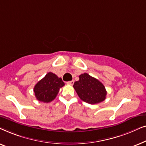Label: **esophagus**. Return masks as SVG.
I'll list each match as a JSON object with an SVG mask.
<instances>
[{"mask_svg":"<svg viewBox=\"0 0 146 146\" xmlns=\"http://www.w3.org/2000/svg\"><path fill=\"white\" fill-rule=\"evenodd\" d=\"M68 84H70V85H72V86L74 84V80H72V81H69V82H66Z\"/></svg>","mask_w":146,"mask_h":146,"instance_id":"34e87169","label":"esophagus"}]
</instances>
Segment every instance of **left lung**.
Instances as JSON below:
<instances>
[{
	"instance_id": "left-lung-1",
	"label": "left lung",
	"mask_w": 146,
	"mask_h": 146,
	"mask_svg": "<svg viewBox=\"0 0 146 146\" xmlns=\"http://www.w3.org/2000/svg\"><path fill=\"white\" fill-rule=\"evenodd\" d=\"M73 87L82 100L90 104H96L105 100L107 92L103 84L98 80L84 73L79 76Z\"/></svg>"
}]
</instances>
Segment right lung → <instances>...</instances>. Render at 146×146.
Segmentation results:
<instances>
[{
    "instance_id": "1",
    "label": "right lung",
    "mask_w": 146,
    "mask_h": 146,
    "mask_svg": "<svg viewBox=\"0 0 146 146\" xmlns=\"http://www.w3.org/2000/svg\"><path fill=\"white\" fill-rule=\"evenodd\" d=\"M64 86V82L61 78L52 72H48L35 85L34 92L37 100L48 103L55 99L60 88Z\"/></svg>"
}]
</instances>
